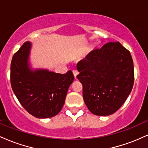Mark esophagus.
<instances>
[{
  "instance_id": "34e87169",
  "label": "esophagus",
  "mask_w": 148,
  "mask_h": 148,
  "mask_svg": "<svg viewBox=\"0 0 148 148\" xmlns=\"http://www.w3.org/2000/svg\"><path fill=\"white\" fill-rule=\"evenodd\" d=\"M73 74H74V77H75V79H76V76L79 74V72H78L77 70H76V69H74V70H73Z\"/></svg>"
}]
</instances>
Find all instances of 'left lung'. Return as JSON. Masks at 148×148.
Listing matches in <instances>:
<instances>
[{
    "mask_svg": "<svg viewBox=\"0 0 148 148\" xmlns=\"http://www.w3.org/2000/svg\"><path fill=\"white\" fill-rule=\"evenodd\" d=\"M76 69L85 103L94 115L114 113L133 88V60L130 52L118 42H108L92 51L78 62Z\"/></svg>",
    "mask_w": 148,
    "mask_h": 148,
    "instance_id": "left-lung-1",
    "label": "left lung"
}]
</instances>
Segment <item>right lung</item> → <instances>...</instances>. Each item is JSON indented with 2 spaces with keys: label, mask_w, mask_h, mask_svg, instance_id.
Instances as JSON below:
<instances>
[{
  "label": "right lung",
  "mask_w": 148,
  "mask_h": 148,
  "mask_svg": "<svg viewBox=\"0 0 148 148\" xmlns=\"http://www.w3.org/2000/svg\"><path fill=\"white\" fill-rule=\"evenodd\" d=\"M32 44L25 42L13 56L10 81L13 92L22 106L34 117L49 118L63 106L67 90L74 81L73 73L58 74L30 66Z\"/></svg>",
  "instance_id": "right-lung-1"
}]
</instances>
